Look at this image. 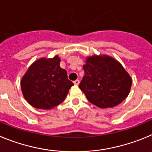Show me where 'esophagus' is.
<instances>
[{
  "label": "esophagus",
  "instance_id": "1",
  "mask_svg": "<svg viewBox=\"0 0 152 152\" xmlns=\"http://www.w3.org/2000/svg\"><path fill=\"white\" fill-rule=\"evenodd\" d=\"M73 83H74L75 85H76V86H77V85L79 84V83H80V81H79V79H76V80H75V81L73 82Z\"/></svg>",
  "mask_w": 152,
  "mask_h": 152
}]
</instances>
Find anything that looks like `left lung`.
<instances>
[{"mask_svg":"<svg viewBox=\"0 0 152 152\" xmlns=\"http://www.w3.org/2000/svg\"><path fill=\"white\" fill-rule=\"evenodd\" d=\"M83 69L85 75L79 87L95 106L111 108L129 95L132 78L113 57L106 54L88 56Z\"/></svg>","mask_w":152,"mask_h":152,"instance_id":"8db88e82","label":"left lung"}]
</instances>
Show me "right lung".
<instances>
[{
  "label": "right lung",
  "mask_w": 152,
  "mask_h": 152,
  "mask_svg": "<svg viewBox=\"0 0 152 152\" xmlns=\"http://www.w3.org/2000/svg\"><path fill=\"white\" fill-rule=\"evenodd\" d=\"M60 63L58 55L42 57L28 68L20 84L23 97L31 106L49 110L64 101L73 83Z\"/></svg>",
  "instance_id": "right-lung-1"
}]
</instances>
